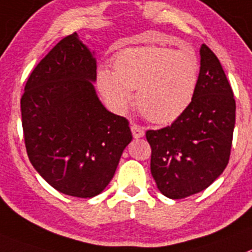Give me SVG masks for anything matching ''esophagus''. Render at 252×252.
Instances as JSON below:
<instances>
[{"label": "esophagus", "instance_id": "obj_1", "mask_svg": "<svg viewBox=\"0 0 252 252\" xmlns=\"http://www.w3.org/2000/svg\"><path fill=\"white\" fill-rule=\"evenodd\" d=\"M131 133H133V137L135 138V139H138V138H142L143 135H144V129H143V126H138V124L135 123H131Z\"/></svg>", "mask_w": 252, "mask_h": 252}]
</instances>
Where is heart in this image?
Returning a JSON list of instances; mask_svg holds the SVG:
<instances>
[{"instance_id":"b5f03b06","label":"heart","mask_w":252,"mask_h":252,"mask_svg":"<svg viewBox=\"0 0 252 252\" xmlns=\"http://www.w3.org/2000/svg\"><path fill=\"white\" fill-rule=\"evenodd\" d=\"M199 84V61L192 51L140 46L114 56V71L100 69L96 85L115 113H126L137 90V105L156 124L177 121L193 101Z\"/></svg>"}]
</instances>
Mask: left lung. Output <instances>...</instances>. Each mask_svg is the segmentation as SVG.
I'll return each mask as SVG.
<instances>
[{"label": "left lung", "instance_id": "left-lung-1", "mask_svg": "<svg viewBox=\"0 0 252 252\" xmlns=\"http://www.w3.org/2000/svg\"><path fill=\"white\" fill-rule=\"evenodd\" d=\"M196 96L171 126L147 130L151 172L165 197L186 198L203 191L230 159L236 103L220 60L205 44Z\"/></svg>", "mask_w": 252, "mask_h": 252}]
</instances>
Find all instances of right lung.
Returning a JSON list of instances; mask_svg holds the SVG:
<instances>
[{"mask_svg":"<svg viewBox=\"0 0 252 252\" xmlns=\"http://www.w3.org/2000/svg\"><path fill=\"white\" fill-rule=\"evenodd\" d=\"M96 60L74 32L33 69L21 98L27 156L61 193L90 198L109 185L131 140L129 122L99 100Z\"/></svg>","mask_w":252,"mask_h":252,"instance_id":"1","label":"right lung"}]
</instances>
